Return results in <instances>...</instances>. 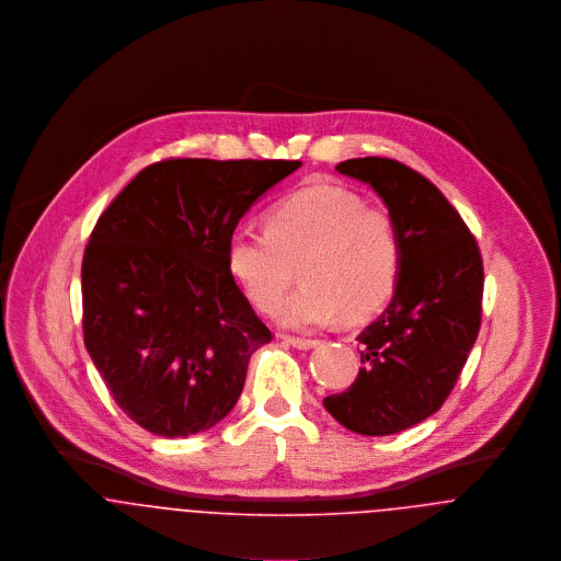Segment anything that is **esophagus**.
Listing matches in <instances>:
<instances>
[{
	"mask_svg": "<svg viewBox=\"0 0 561 561\" xmlns=\"http://www.w3.org/2000/svg\"><path fill=\"white\" fill-rule=\"evenodd\" d=\"M287 345L296 347V350H311V347H318L320 341L318 339H302V336H283Z\"/></svg>",
	"mask_w": 561,
	"mask_h": 561,
	"instance_id": "34e87169",
	"label": "esophagus"
}]
</instances>
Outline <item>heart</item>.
<instances>
[{
  "mask_svg": "<svg viewBox=\"0 0 561 561\" xmlns=\"http://www.w3.org/2000/svg\"><path fill=\"white\" fill-rule=\"evenodd\" d=\"M400 229L393 214L347 187L316 183L291 192L265 216V233L238 231L227 245L231 274L252 305L272 311L295 267L304 287L274 311L285 328L309 330L334 320H367L400 280Z\"/></svg>",
  "mask_w": 561,
  "mask_h": 561,
  "instance_id": "heart-1",
  "label": "heart"
}]
</instances>
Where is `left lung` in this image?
Segmentation results:
<instances>
[{
	"label": "left lung",
	"instance_id": "8db88e82",
	"mask_svg": "<svg viewBox=\"0 0 561 561\" xmlns=\"http://www.w3.org/2000/svg\"><path fill=\"white\" fill-rule=\"evenodd\" d=\"M336 170L385 201L403 256L389 307L356 336L358 378L323 405L356 434L389 436L434 414L456 387L480 332L483 263L460 214L423 174L387 158Z\"/></svg>",
	"mask_w": 561,
	"mask_h": 561
}]
</instances>
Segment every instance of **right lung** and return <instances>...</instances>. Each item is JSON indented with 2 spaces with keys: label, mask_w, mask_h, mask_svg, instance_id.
Segmentation results:
<instances>
[{
  "label": "right lung",
  "mask_w": 561,
  "mask_h": 561,
  "mask_svg": "<svg viewBox=\"0 0 561 561\" xmlns=\"http://www.w3.org/2000/svg\"><path fill=\"white\" fill-rule=\"evenodd\" d=\"M300 165L158 161L96 220L81 263L83 343L118 408L151 434H198L240 400L272 332L236 285L227 245Z\"/></svg>",
  "instance_id": "right-lung-1"
}]
</instances>
